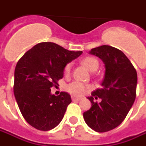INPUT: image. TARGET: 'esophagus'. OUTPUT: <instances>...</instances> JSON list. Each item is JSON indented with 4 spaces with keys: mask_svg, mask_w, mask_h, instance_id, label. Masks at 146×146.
<instances>
[{
    "mask_svg": "<svg viewBox=\"0 0 146 146\" xmlns=\"http://www.w3.org/2000/svg\"><path fill=\"white\" fill-rule=\"evenodd\" d=\"M72 100L73 101H79V100H80V98H77V97H75V96H72Z\"/></svg>",
    "mask_w": 146,
    "mask_h": 146,
    "instance_id": "1",
    "label": "esophagus"
}]
</instances>
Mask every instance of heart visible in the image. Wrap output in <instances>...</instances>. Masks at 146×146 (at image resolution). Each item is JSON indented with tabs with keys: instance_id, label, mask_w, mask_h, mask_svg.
Returning a JSON list of instances; mask_svg holds the SVG:
<instances>
[{
	"instance_id": "1",
	"label": "heart",
	"mask_w": 146,
	"mask_h": 146,
	"mask_svg": "<svg viewBox=\"0 0 146 146\" xmlns=\"http://www.w3.org/2000/svg\"><path fill=\"white\" fill-rule=\"evenodd\" d=\"M82 65L89 70V71H95L98 67V61L95 57L88 56L84 58L81 62ZM71 64H67L65 69H64V73L66 75H69L71 71ZM91 89V85L84 84V83L80 82V81H73V82L69 84L66 87L67 92L76 96H80L85 94L86 92H88Z\"/></svg>"
}]
</instances>
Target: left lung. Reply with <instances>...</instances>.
Segmentation results:
<instances>
[{"instance_id": "8db88e82", "label": "left lung", "mask_w": 146, "mask_h": 146, "mask_svg": "<svg viewBox=\"0 0 146 146\" xmlns=\"http://www.w3.org/2000/svg\"><path fill=\"white\" fill-rule=\"evenodd\" d=\"M105 64L101 88L92 93L88 99L92 107L84 113L86 123L97 132L116 128L125 119L136 97L137 72L123 52L109 45L89 51ZM100 98L99 103L94 99Z\"/></svg>"}]
</instances>
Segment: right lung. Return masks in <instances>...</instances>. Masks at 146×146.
Returning a JSON list of instances; mask_svg holds the SVG:
<instances>
[{
	"mask_svg": "<svg viewBox=\"0 0 146 146\" xmlns=\"http://www.w3.org/2000/svg\"><path fill=\"white\" fill-rule=\"evenodd\" d=\"M82 51H71L52 42L39 43L27 51L15 70L14 95L24 119L40 131L54 128L72 102L67 92L51 95L64 69Z\"/></svg>",
	"mask_w": 146,
	"mask_h": 146,
	"instance_id": "add662e5",
	"label": "right lung"
}]
</instances>
